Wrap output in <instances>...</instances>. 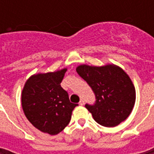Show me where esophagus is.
Masks as SVG:
<instances>
[{
    "mask_svg": "<svg viewBox=\"0 0 154 154\" xmlns=\"http://www.w3.org/2000/svg\"><path fill=\"white\" fill-rule=\"evenodd\" d=\"M84 103H85L84 100H83V99H80V101L79 102V104H80V105H84Z\"/></svg>",
    "mask_w": 154,
    "mask_h": 154,
    "instance_id": "34e87169",
    "label": "esophagus"
}]
</instances>
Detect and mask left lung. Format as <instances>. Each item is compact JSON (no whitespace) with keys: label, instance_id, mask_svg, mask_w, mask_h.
Returning <instances> with one entry per match:
<instances>
[{"label":"left lung","instance_id":"obj_1","mask_svg":"<svg viewBox=\"0 0 154 154\" xmlns=\"http://www.w3.org/2000/svg\"><path fill=\"white\" fill-rule=\"evenodd\" d=\"M76 71L94 92L95 103L85 106L98 124L115 127L129 116L135 102V89L122 68L115 65H80Z\"/></svg>","mask_w":154,"mask_h":154}]
</instances>
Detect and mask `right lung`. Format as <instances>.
Masks as SVG:
<instances>
[{"mask_svg":"<svg viewBox=\"0 0 154 154\" xmlns=\"http://www.w3.org/2000/svg\"><path fill=\"white\" fill-rule=\"evenodd\" d=\"M67 69L54 73L35 74L27 80L22 91L24 113L29 122L40 131L57 134L68 126L77 103L70 102L62 86Z\"/></svg>","mask_w":154,"mask_h":154,"instance_id":"obj_1","label":"right lung"}]
</instances>
